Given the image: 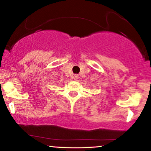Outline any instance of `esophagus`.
<instances>
[{
	"mask_svg": "<svg viewBox=\"0 0 151 151\" xmlns=\"http://www.w3.org/2000/svg\"><path fill=\"white\" fill-rule=\"evenodd\" d=\"M73 78H74V80H77V79H78V78H79V76L77 75V74H74V77H73Z\"/></svg>",
	"mask_w": 151,
	"mask_h": 151,
	"instance_id": "esophagus-1",
	"label": "esophagus"
}]
</instances>
